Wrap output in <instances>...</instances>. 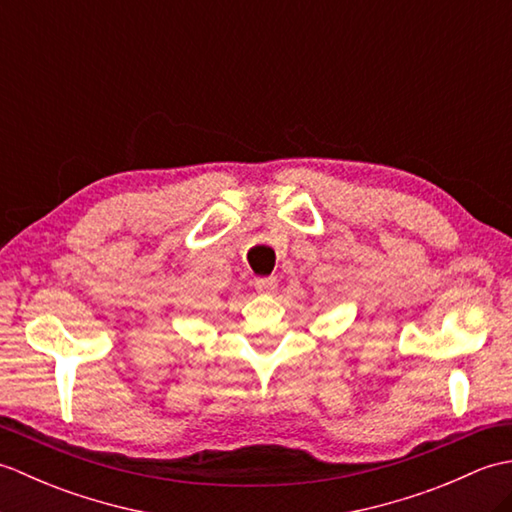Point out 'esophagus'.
<instances>
[{"label": "esophagus", "instance_id": "esophagus-1", "mask_svg": "<svg viewBox=\"0 0 512 512\" xmlns=\"http://www.w3.org/2000/svg\"><path fill=\"white\" fill-rule=\"evenodd\" d=\"M279 281L277 277H262V279H255V290L262 292V295H275L277 292Z\"/></svg>", "mask_w": 512, "mask_h": 512}]
</instances>
